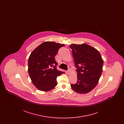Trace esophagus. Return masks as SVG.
Segmentation results:
<instances>
[{"label": "esophagus", "mask_w": 124, "mask_h": 124, "mask_svg": "<svg viewBox=\"0 0 124 124\" xmlns=\"http://www.w3.org/2000/svg\"><path fill=\"white\" fill-rule=\"evenodd\" d=\"M70 72H71V71H70V69H68V70H67V71H66V73H67L68 74H69L70 73Z\"/></svg>", "instance_id": "1"}]
</instances>
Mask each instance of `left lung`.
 <instances>
[{
	"instance_id": "left-lung-1",
	"label": "left lung",
	"mask_w": 124,
	"mask_h": 124,
	"mask_svg": "<svg viewBox=\"0 0 124 124\" xmlns=\"http://www.w3.org/2000/svg\"><path fill=\"white\" fill-rule=\"evenodd\" d=\"M70 47L78 73L77 82L71 84V87L79 93H88L99 82L102 72L103 60L97 49L86 44H72Z\"/></svg>"
}]
</instances>
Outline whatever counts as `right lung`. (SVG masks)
<instances>
[{"label":"right lung","instance_id":"add662e5","mask_svg":"<svg viewBox=\"0 0 124 124\" xmlns=\"http://www.w3.org/2000/svg\"><path fill=\"white\" fill-rule=\"evenodd\" d=\"M63 44L45 42L35 49L28 59V73L33 85L42 91H49L58 84L57 78L65 72L57 69L55 56Z\"/></svg>","mask_w":124,"mask_h":124}]
</instances>
